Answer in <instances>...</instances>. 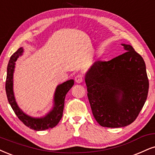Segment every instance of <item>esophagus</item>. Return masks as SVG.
<instances>
[{
	"label": "esophagus",
	"mask_w": 155,
	"mask_h": 155,
	"mask_svg": "<svg viewBox=\"0 0 155 155\" xmlns=\"http://www.w3.org/2000/svg\"><path fill=\"white\" fill-rule=\"evenodd\" d=\"M74 81H75L77 83H82V82L83 81V76L81 74H78V75H76L75 78H74Z\"/></svg>",
	"instance_id": "obj_1"
}]
</instances>
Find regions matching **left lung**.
I'll return each instance as SVG.
<instances>
[{
    "mask_svg": "<svg viewBox=\"0 0 155 155\" xmlns=\"http://www.w3.org/2000/svg\"><path fill=\"white\" fill-rule=\"evenodd\" d=\"M109 61H96L85 74L93 116L104 127L119 128L135 121L144 106L149 80L143 58L129 45Z\"/></svg>",
    "mask_w": 155,
    "mask_h": 155,
    "instance_id": "left-lung-1",
    "label": "left lung"
}]
</instances>
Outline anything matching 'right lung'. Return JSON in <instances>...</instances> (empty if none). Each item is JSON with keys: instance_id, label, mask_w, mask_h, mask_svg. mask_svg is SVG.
<instances>
[{"instance_id": "1", "label": "right lung", "mask_w": 155, "mask_h": 155, "mask_svg": "<svg viewBox=\"0 0 155 155\" xmlns=\"http://www.w3.org/2000/svg\"><path fill=\"white\" fill-rule=\"evenodd\" d=\"M23 51L24 49L22 47L19 48L16 52L11 55L8 64L7 76L5 81V92L8 101L16 115L26 127L35 131H43L51 129L57 125L62 117L64 98L68 91L73 86L74 81L69 80L57 85L54 95V107L47 115L41 118H34L28 116L18 107L15 99L13 90V76L16 64L15 62H16L19 56L22 55Z\"/></svg>"}]
</instances>
